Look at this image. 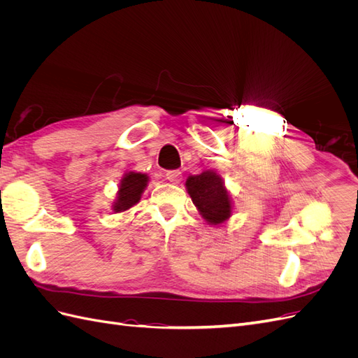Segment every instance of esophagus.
<instances>
[{
	"instance_id": "1",
	"label": "esophagus",
	"mask_w": 358,
	"mask_h": 358,
	"mask_svg": "<svg viewBox=\"0 0 358 358\" xmlns=\"http://www.w3.org/2000/svg\"><path fill=\"white\" fill-rule=\"evenodd\" d=\"M166 178L171 183H179L182 180V173L179 170H169L166 173Z\"/></svg>"
}]
</instances>
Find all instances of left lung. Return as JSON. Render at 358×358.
Returning a JSON list of instances; mask_svg holds the SVG:
<instances>
[{
    "mask_svg": "<svg viewBox=\"0 0 358 358\" xmlns=\"http://www.w3.org/2000/svg\"><path fill=\"white\" fill-rule=\"evenodd\" d=\"M185 188L206 224L220 227L233 216V197L216 170L208 169L199 175L188 176Z\"/></svg>",
    "mask_w": 358,
    "mask_h": 358,
    "instance_id": "left-lung-1",
    "label": "left lung"
}]
</instances>
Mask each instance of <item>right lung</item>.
<instances>
[{
	"instance_id": "1",
	"label": "right lung",
	"mask_w": 358,
	"mask_h": 358,
	"mask_svg": "<svg viewBox=\"0 0 358 358\" xmlns=\"http://www.w3.org/2000/svg\"><path fill=\"white\" fill-rule=\"evenodd\" d=\"M149 183V176L140 171H127L119 180L116 197L112 203L113 213L127 212L140 201Z\"/></svg>"
}]
</instances>
